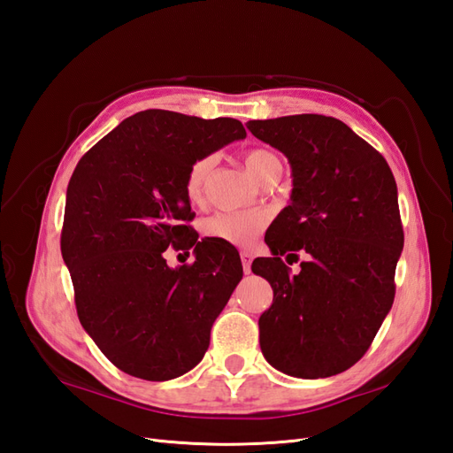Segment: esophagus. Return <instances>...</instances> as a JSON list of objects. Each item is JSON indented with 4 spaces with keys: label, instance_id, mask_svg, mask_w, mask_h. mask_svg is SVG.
<instances>
[{
    "label": "esophagus",
    "instance_id": "obj_1",
    "mask_svg": "<svg viewBox=\"0 0 453 453\" xmlns=\"http://www.w3.org/2000/svg\"><path fill=\"white\" fill-rule=\"evenodd\" d=\"M242 266H243V272L250 273L251 272V260H253V255L250 251H242Z\"/></svg>",
    "mask_w": 453,
    "mask_h": 453
}]
</instances>
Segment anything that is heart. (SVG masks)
<instances>
[{"instance_id":"1","label":"heart","mask_w":453,"mask_h":453,"mask_svg":"<svg viewBox=\"0 0 453 453\" xmlns=\"http://www.w3.org/2000/svg\"><path fill=\"white\" fill-rule=\"evenodd\" d=\"M273 162H280L278 157L266 149H253L245 155V168L251 173V177L260 183L266 170ZM213 166L211 157H203L190 164L185 180V195L190 202H200L205 180H208L210 170ZM266 219L265 215L255 211H236V213H217L203 223V234L205 238H211L217 242H223L234 248H250L251 243L260 236L265 228Z\"/></svg>"}]
</instances>
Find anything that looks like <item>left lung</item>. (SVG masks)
<instances>
[{"mask_svg": "<svg viewBox=\"0 0 453 453\" xmlns=\"http://www.w3.org/2000/svg\"><path fill=\"white\" fill-rule=\"evenodd\" d=\"M248 130L291 164V203L265 236L272 257L253 260L272 306L258 319L265 359L315 380L344 372L372 344L395 298L404 245L396 183L378 150L325 115L250 120ZM309 253L295 277L281 254Z\"/></svg>", "mask_w": 453, "mask_h": 453, "instance_id": "left-lung-1", "label": "left lung"}]
</instances>
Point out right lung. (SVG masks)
Wrapping results in <instances>:
<instances>
[{
    "instance_id": "obj_1",
    "label": "right lung",
    "mask_w": 453,
    "mask_h": 453,
    "mask_svg": "<svg viewBox=\"0 0 453 453\" xmlns=\"http://www.w3.org/2000/svg\"><path fill=\"white\" fill-rule=\"evenodd\" d=\"M240 120L147 109L79 160L67 185L62 257L79 321L122 372L166 381L195 368L243 270L238 251L198 242L185 180L190 164L245 138ZM196 248L170 269L163 251Z\"/></svg>"
}]
</instances>
